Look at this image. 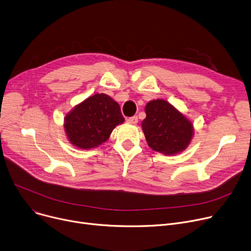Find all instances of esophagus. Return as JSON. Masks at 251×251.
Masks as SVG:
<instances>
[{"label": "esophagus", "instance_id": "esophagus-1", "mask_svg": "<svg viewBox=\"0 0 251 251\" xmlns=\"http://www.w3.org/2000/svg\"><path fill=\"white\" fill-rule=\"evenodd\" d=\"M126 122L130 125H137L138 124V117L137 116H131V117H128V119L126 120Z\"/></svg>", "mask_w": 251, "mask_h": 251}]
</instances>
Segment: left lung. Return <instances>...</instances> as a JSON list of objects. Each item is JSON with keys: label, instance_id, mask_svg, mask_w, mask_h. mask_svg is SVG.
Wrapping results in <instances>:
<instances>
[{"label": "left lung", "instance_id": "1", "mask_svg": "<svg viewBox=\"0 0 251 251\" xmlns=\"http://www.w3.org/2000/svg\"><path fill=\"white\" fill-rule=\"evenodd\" d=\"M142 129L150 148L167 156L184 151L195 135L194 124L166 100L154 99L145 106Z\"/></svg>", "mask_w": 251, "mask_h": 251}]
</instances>
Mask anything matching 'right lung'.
<instances>
[{"instance_id":"add662e5","label":"right lung","mask_w":251,"mask_h":251,"mask_svg":"<svg viewBox=\"0 0 251 251\" xmlns=\"http://www.w3.org/2000/svg\"><path fill=\"white\" fill-rule=\"evenodd\" d=\"M125 123L120 104L104 93H97L74 106L65 116L68 141L82 150L94 149L106 142L114 127Z\"/></svg>"}]
</instances>
